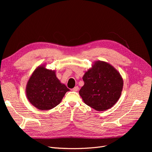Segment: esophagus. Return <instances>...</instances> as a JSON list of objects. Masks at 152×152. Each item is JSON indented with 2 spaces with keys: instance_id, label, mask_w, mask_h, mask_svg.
Wrapping results in <instances>:
<instances>
[{
  "instance_id": "obj_1",
  "label": "esophagus",
  "mask_w": 152,
  "mask_h": 152,
  "mask_svg": "<svg viewBox=\"0 0 152 152\" xmlns=\"http://www.w3.org/2000/svg\"><path fill=\"white\" fill-rule=\"evenodd\" d=\"M78 90H79V87L77 86H76V87H74L73 89H72V91H75V92H77Z\"/></svg>"
}]
</instances>
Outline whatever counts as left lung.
<instances>
[{
	"mask_svg": "<svg viewBox=\"0 0 152 152\" xmlns=\"http://www.w3.org/2000/svg\"><path fill=\"white\" fill-rule=\"evenodd\" d=\"M83 79L84 84L79 94L86 104L95 110L111 108L121 96L123 79L119 72L106 61H94Z\"/></svg>",
	"mask_w": 152,
	"mask_h": 152,
	"instance_id": "8db88e82",
	"label": "left lung"
}]
</instances>
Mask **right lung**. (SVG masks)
<instances>
[{"label":"right lung","instance_id":"right-lung-1","mask_svg":"<svg viewBox=\"0 0 152 152\" xmlns=\"http://www.w3.org/2000/svg\"><path fill=\"white\" fill-rule=\"evenodd\" d=\"M25 91L28 101L34 107L49 110L59 104L69 89L57 77L55 69H47L44 63L32 73Z\"/></svg>","mask_w":152,"mask_h":152}]
</instances>
